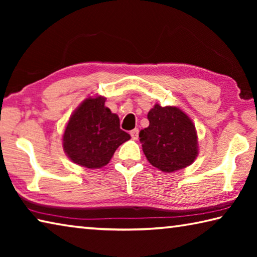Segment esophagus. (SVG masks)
<instances>
[{"label":"esophagus","instance_id":"esophagus-1","mask_svg":"<svg viewBox=\"0 0 257 257\" xmlns=\"http://www.w3.org/2000/svg\"><path fill=\"white\" fill-rule=\"evenodd\" d=\"M138 134H139V130L136 128V129H134V130H132V132H130V136H132V138L136 141V139H138Z\"/></svg>","mask_w":257,"mask_h":257}]
</instances>
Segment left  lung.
I'll list each match as a JSON object with an SVG mask.
<instances>
[{
	"instance_id": "obj_1",
	"label": "left lung",
	"mask_w": 257,
	"mask_h": 257,
	"mask_svg": "<svg viewBox=\"0 0 257 257\" xmlns=\"http://www.w3.org/2000/svg\"><path fill=\"white\" fill-rule=\"evenodd\" d=\"M150 125L139 133L146 159L163 172L188 167L198 154L197 134L189 116L176 106L155 104L149 112Z\"/></svg>"
}]
</instances>
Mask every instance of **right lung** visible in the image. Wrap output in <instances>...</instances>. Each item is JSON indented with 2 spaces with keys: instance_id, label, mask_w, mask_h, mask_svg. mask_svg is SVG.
Here are the masks:
<instances>
[{
  "instance_id": "right-lung-1",
  "label": "right lung",
  "mask_w": 257,
  "mask_h": 257,
  "mask_svg": "<svg viewBox=\"0 0 257 257\" xmlns=\"http://www.w3.org/2000/svg\"><path fill=\"white\" fill-rule=\"evenodd\" d=\"M105 97H88L69 119L63 134V150L73 163L98 169L110 162L115 150L130 139L120 129V120L104 105Z\"/></svg>"
}]
</instances>
